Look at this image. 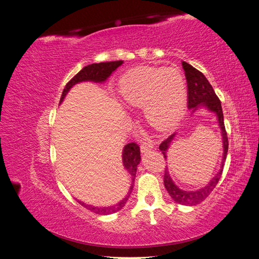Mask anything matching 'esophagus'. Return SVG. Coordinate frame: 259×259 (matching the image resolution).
I'll use <instances>...</instances> for the list:
<instances>
[{
  "mask_svg": "<svg viewBox=\"0 0 259 259\" xmlns=\"http://www.w3.org/2000/svg\"><path fill=\"white\" fill-rule=\"evenodd\" d=\"M152 148H153V143L150 142V140H145V142L140 144V150H142V152L151 150Z\"/></svg>",
  "mask_w": 259,
  "mask_h": 259,
  "instance_id": "obj_1",
  "label": "esophagus"
}]
</instances>
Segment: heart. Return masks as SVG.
<instances>
[{
	"label": "heart",
	"instance_id": "b5f03b06",
	"mask_svg": "<svg viewBox=\"0 0 259 259\" xmlns=\"http://www.w3.org/2000/svg\"><path fill=\"white\" fill-rule=\"evenodd\" d=\"M119 94L128 107L144 108L148 124L161 132L174 126L187 105L186 79L171 67L131 70L120 79Z\"/></svg>",
	"mask_w": 259,
	"mask_h": 259
}]
</instances>
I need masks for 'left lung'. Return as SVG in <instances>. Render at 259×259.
Instances as JSON below:
<instances>
[{"label":"left lung","instance_id":"left-lung-1","mask_svg":"<svg viewBox=\"0 0 259 259\" xmlns=\"http://www.w3.org/2000/svg\"><path fill=\"white\" fill-rule=\"evenodd\" d=\"M183 69L185 71L187 86H188V108L191 109V111L194 112L200 107H205L207 110L210 112H214L217 116L218 125L221 127L222 136H223V148H224V154H223V161L221 169L218 170L216 176L210 180V182L205 186L201 188L199 190L195 191H186L180 189L177 187L171 177L168 173L167 167L165 168V173H164V186H165L168 194L170 198L173 199L178 204L182 205H197L202 201H204L209 193L214 190V188L218 184L219 179L222 177L223 169L225 165V161L227 158V152H228V137H227V132L225 128L224 123V114H223V108L221 100L217 97L213 88L207 81L206 77L199 70L193 68L191 65L188 64L186 61H183ZM176 134H171L168 138H166L164 142L161 143L159 149L162 151L164 158H167V150L171 142Z\"/></svg>","mask_w":259,"mask_h":259}]
</instances>
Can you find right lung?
<instances>
[{"label": "right lung", "mask_w": 259, "mask_h": 259, "mask_svg": "<svg viewBox=\"0 0 259 259\" xmlns=\"http://www.w3.org/2000/svg\"><path fill=\"white\" fill-rule=\"evenodd\" d=\"M123 64V60H116V61H108V62H99V64H92L84 67L79 73H76L71 80H70L66 88L62 91L61 97H60V104L62 103V100L65 99L66 95L70 89L74 86L77 83L81 82H86V81H91V82H95V83H104L109 76L111 75V73L119 68ZM122 161H123V165L124 168L128 171V174L132 177V185L130 190L127 192V195L125 197L121 202L117 203L116 205L113 206H108V207H96V206H92L89 204H84L83 202L77 201L80 203L82 206L85 208L90 209L93 213L100 214V215H108V214H112L115 213V211L120 210L123 206H125V203L128 200L130 195L132 193L133 187H134V180L136 177V170H137V165L140 162V149L139 146L135 143H131L127 144L123 148V152H122Z\"/></svg>", "instance_id": "obj_1"}]
</instances>
